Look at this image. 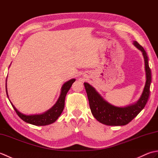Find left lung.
Here are the masks:
<instances>
[{
	"label": "left lung",
	"mask_w": 158,
	"mask_h": 158,
	"mask_svg": "<svg viewBox=\"0 0 158 158\" xmlns=\"http://www.w3.org/2000/svg\"><path fill=\"white\" fill-rule=\"evenodd\" d=\"M137 48L143 52L145 59L146 83L143 92L139 101L135 105L126 107H117L108 103L104 100L92 86L84 83L85 88L89 100V107L94 117L99 122L107 126H124L130 123L141 111L146 105L150 93L152 74L149 66L148 57L143 47L138 42H134Z\"/></svg>",
	"instance_id": "1"
}]
</instances>
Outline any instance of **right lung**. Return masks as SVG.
Returning <instances> with one entry per match:
<instances>
[{"label":"right lung","mask_w":158,"mask_h":158,"mask_svg":"<svg viewBox=\"0 0 158 158\" xmlns=\"http://www.w3.org/2000/svg\"><path fill=\"white\" fill-rule=\"evenodd\" d=\"M75 81V79H70L69 81L66 82L63 85L62 88L61 94H60L58 101L55 104L52 109H50L45 113L40 114V115H26L19 112L15 107L13 106L11 102L13 108L15 110L18 115L25 122L32 124L35 126H46L53 123L58 118V117L61 115L62 110L64 107L65 97L67 92H69L70 87H71L73 82ZM6 92L7 95V90H6ZM8 96V95H7Z\"/></svg>","instance_id":"add662e5"}]
</instances>
